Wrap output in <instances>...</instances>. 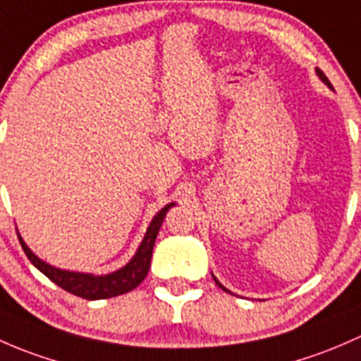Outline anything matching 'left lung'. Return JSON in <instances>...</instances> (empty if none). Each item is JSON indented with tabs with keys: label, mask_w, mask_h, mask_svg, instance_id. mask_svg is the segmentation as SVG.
I'll use <instances>...</instances> for the list:
<instances>
[{
	"label": "left lung",
	"mask_w": 361,
	"mask_h": 361,
	"mask_svg": "<svg viewBox=\"0 0 361 361\" xmlns=\"http://www.w3.org/2000/svg\"><path fill=\"white\" fill-rule=\"evenodd\" d=\"M317 74H318V78H319V80H322V81H323V83H325V85H326V87H329V88H330V90H334L332 83H330V81H329V78H326V76H325V74H323V71H322V69H318V68H317ZM212 278H214V281H215V283H217V285H219V287H221V288H222V290H224V292H229V290H228V288H226V287H224V285H222V283H221V281H219V280H217V278H215V276H214V274H212ZM229 293H233V292H229Z\"/></svg>",
	"instance_id": "obj_1"
}]
</instances>
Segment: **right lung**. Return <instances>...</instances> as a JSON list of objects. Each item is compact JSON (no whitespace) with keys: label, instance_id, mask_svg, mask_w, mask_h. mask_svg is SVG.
Segmentation results:
<instances>
[{"label":"right lung","instance_id":"1","mask_svg":"<svg viewBox=\"0 0 361 361\" xmlns=\"http://www.w3.org/2000/svg\"><path fill=\"white\" fill-rule=\"evenodd\" d=\"M173 205H176V203H169V205L163 207L161 210L154 215L151 224L147 226L146 235H144L142 241H140L135 255H133L123 267L107 274L80 273V271H68L51 266V264L39 259L38 255L25 245V241L22 240V236L18 235V233L17 236L22 248H24L25 255H27L29 261L32 262V266L38 267L44 276L50 278L55 285H59V287L64 288V290H68L69 293H74V295L83 297V299L88 300L109 299V297H116L121 295V293L133 290V288L139 287V285L142 283V280L146 278L151 266V255H153L154 240L156 236H158V231L159 228H161L166 212H169Z\"/></svg>","mask_w":361,"mask_h":361}]
</instances>
